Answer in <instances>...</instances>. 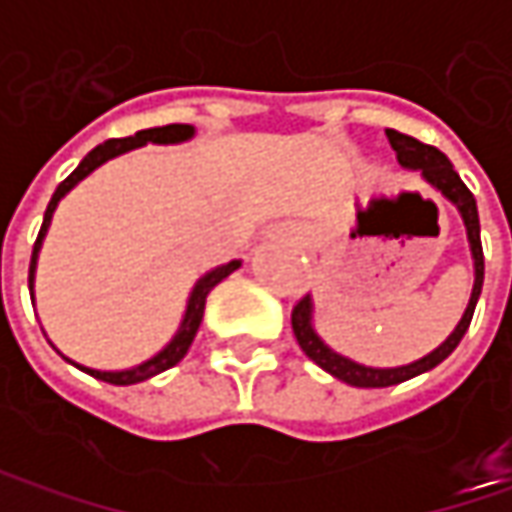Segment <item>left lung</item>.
Returning <instances> with one entry per match:
<instances>
[{
  "mask_svg": "<svg viewBox=\"0 0 512 512\" xmlns=\"http://www.w3.org/2000/svg\"><path fill=\"white\" fill-rule=\"evenodd\" d=\"M387 139H390V148L396 150V159L402 162L404 168L422 170V176L436 187L442 190L444 196L459 207L462 213L464 227H467V239H470V250H473V262H476V282H473V293H470V302H467V310H464L462 322L456 325V330L447 336V342H442L433 353H427L424 359L413 364H404V367H364L359 362H350L339 353H333L313 330V302L310 296H302L296 305H293V313H290V325H293V333H296V342L307 353V359L319 364L322 370H327L330 376L342 379V382L353 384V387H390V384H402L413 376H419L424 370H433L436 364H442L456 347L462 342V336L470 327V319H473V310H476V302H479V293H482L484 285V253H482V236H479V210H476V199L473 193L467 190L459 173L453 170L450 159L444 156L442 150L433 148V145H424L419 139L407 136V133H399V130H387Z\"/></svg>",
  "mask_w": 512,
  "mask_h": 512,
  "instance_id": "1",
  "label": "left lung"
}]
</instances>
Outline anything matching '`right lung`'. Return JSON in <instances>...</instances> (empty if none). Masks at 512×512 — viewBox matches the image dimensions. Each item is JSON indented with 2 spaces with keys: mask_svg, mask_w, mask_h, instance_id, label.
Instances as JSON below:
<instances>
[{
  "mask_svg": "<svg viewBox=\"0 0 512 512\" xmlns=\"http://www.w3.org/2000/svg\"><path fill=\"white\" fill-rule=\"evenodd\" d=\"M193 136V125H165V128H148V130H139V133H133L128 139H108V142H102V145H96V148L90 150L88 156L79 162V168L70 173L68 179L62 182V185L56 187V193H53V199L48 202V210H45V222H42V230H39V236H36V245H33V256H30V270H28V287H33V270H36V256H39V247H42V239H45V233H48L50 219H53V210L59 205V199L73 190V187L79 185L88 173L99 168V165H105L108 159L113 156H119V153H128L133 148H142V145H148V142H156V145H176V142H185ZM242 265L239 259L236 262H227V265L216 267V270H210L205 273L196 287H193V293H190V299H187V310H185V319H182V327H179V333L170 339V344L165 350H159L153 359L148 362L136 364V367H130V370H90V367H82V364H76L79 370H85L90 373L93 379H102V382L108 384H136V382H145L150 376H156V373H162V370H168L173 364H179L185 359L187 347L193 344V336H196V330L202 325V316H205V302H207V293L213 290V287L219 285L222 279H227L236 267Z\"/></svg>",
  "mask_w": 512,
  "mask_h": 512,
  "instance_id": "obj_1",
  "label": "right lung"
}]
</instances>
